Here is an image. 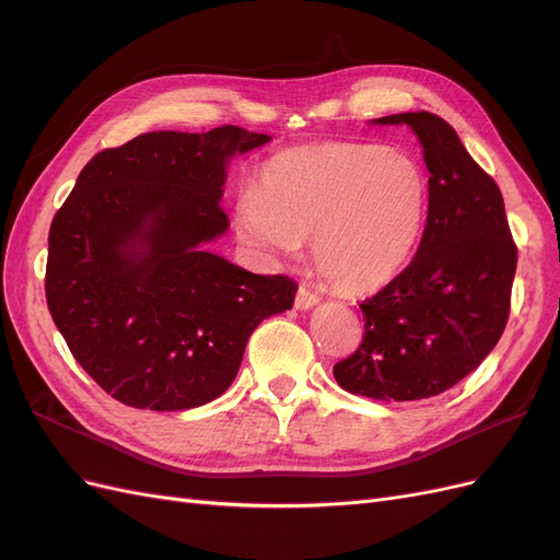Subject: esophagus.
Wrapping results in <instances>:
<instances>
[{
  "label": "esophagus",
  "mask_w": 560,
  "mask_h": 560,
  "mask_svg": "<svg viewBox=\"0 0 560 560\" xmlns=\"http://www.w3.org/2000/svg\"><path fill=\"white\" fill-rule=\"evenodd\" d=\"M319 301V294L317 292H311L308 287H299V292H296V299H294V306L299 308V311H308V308H313L315 303Z\"/></svg>",
  "instance_id": "34e87169"
}]
</instances>
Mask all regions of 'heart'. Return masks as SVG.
<instances>
[{"label": "heart", "instance_id": "1", "mask_svg": "<svg viewBox=\"0 0 560 560\" xmlns=\"http://www.w3.org/2000/svg\"><path fill=\"white\" fill-rule=\"evenodd\" d=\"M430 214V177L418 159L364 142L284 149L241 196L235 226L268 257L311 241L317 273L338 292L364 294L409 266Z\"/></svg>", "mask_w": 560, "mask_h": 560}]
</instances>
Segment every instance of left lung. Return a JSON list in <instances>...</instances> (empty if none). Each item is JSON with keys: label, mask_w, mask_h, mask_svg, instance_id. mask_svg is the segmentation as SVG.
Wrapping results in <instances>:
<instances>
[{"label": "left lung", "mask_w": 560, "mask_h": 560, "mask_svg": "<svg viewBox=\"0 0 560 560\" xmlns=\"http://www.w3.org/2000/svg\"><path fill=\"white\" fill-rule=\"evenodd\" d=\"M409 126L430 171V214L416 257L360 303L364 336L334 378L352 395L413 401L446 393L477 369L506 327L516 245L495 179L442 116L376 118Z\"/></svg>", "instance_id": "1"}]
</instances>
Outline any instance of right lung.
<instances>
[{"instance_id": "add662e5", "label": "right lung", "mask_w": 560, "mask_h": 560, "mask_svg": "<svg viewBox=\"0 0 560 560\" xmlns=\"http://www.w3.org/2000/svg\"><path fill=\"white\" fill-rule=\"evenodd\" d=\"M270 138L238 126L144 132L83 167L48 231L46 303L116 401L184 411L224 395L249 334L299 284L206 249L229 229L226 163Z\"/></svg>"}]
</instances>
